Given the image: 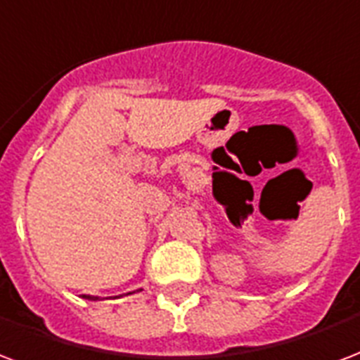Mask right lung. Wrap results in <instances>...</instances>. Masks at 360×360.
I'll list each match as a JSON object with an SVG mask.
<instances>
[{
	"label": "right lung",
	"mask_w": 360,
	"mask_h": 360,
	"mask_svg": "<svg viewBox=\"0 0 360 360\" xmlns=\"http://www.w3.org/2000/svg\"><path fill=\"white\" fill-rule=\"evenodd\" d=\"M129 294H133V292H129ZM85 300H91V302H98V295H85L84 294Z\"/></svg>",
	"instance_id": "right-lung-1"
}]
</instances>
